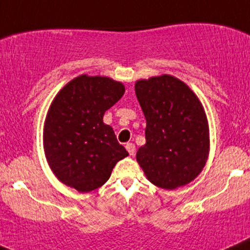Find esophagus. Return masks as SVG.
<instances>
[{
    "mask_svg": "<svg viewBox=\"0 0 250 250\" xmlns=\"http://www.w3.org/2000/svg\"><path fill=\"white\" fill-rule=\"evenodd\" d=\"M125 149L128 150L129 156H134V153H136V146H134L133 143H127V145H125Z\"/></svg>",
    "mask_w": 250,
    "mask_h": 250,
    "instance_id": "1",
    "label": "esophagus"
}]
</instances>
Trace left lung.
<instances>
[{
    "mask_svg": "<svg viewBox=\"0 0 250 250\" xmlns=\"http://www.w3.org/2000/svg\"><path fill=\"white\" fill-rule=\"evenodd\" d=\"M145 113L146 145L137 161L147 178L164 189L188 184L203 169L209 130L201 102L182 81L164 75L136 83Z\"/></svg>",
    "mask_w": 250,
    "mask_h": 250,
    "instance_id": "left-lung-1",
    "label": "left lung"
}]
</instances>
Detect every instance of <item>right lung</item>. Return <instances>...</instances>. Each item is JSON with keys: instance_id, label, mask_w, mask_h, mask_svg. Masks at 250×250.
Listing matches in <instances>:
<instances>
[{"instance_id": "obj_1", "label": "right lung", "mask_w": 250, "mask_h": 250, "mask_svg": "<svg viewBox=\"0 0 250 250\" xmlns=\"http://www.w3.org/2000/svg\"><path fill=\"white\" fill-rule=\"evenodd\" d=\"M125 93L108 77L75 78L49 107L43 133L46 158L55 175L78 192H91L108 181L116 163L128 156L103 114Z\"/></svg>"}]
</instances>
